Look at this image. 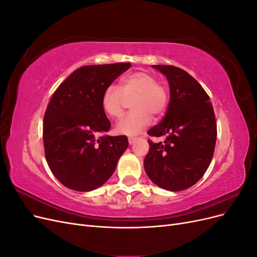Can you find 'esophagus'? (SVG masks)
I'll use <instances>...</instances> for the list:
<instances>
[{"mask_svg":"<svg viewBox=\"0 0 257 257\" xmlns=\"http://www.w3.org/2000/svg\"><path fill=\"white\" fill-rule=\"evenodd\" d=\"M137 141V137H128V144L133 145Z\"/></svg>","mask_w":257,"mask_h":257,"instance_id":"34e87169","label":"esophagus"}]
</instances>
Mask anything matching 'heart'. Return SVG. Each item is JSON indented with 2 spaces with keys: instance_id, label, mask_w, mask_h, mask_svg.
Instances as JSON below:
<instances>
[{
  "instance_id": "1",
  "label": "heart",
  "mask_w": 257,
  "mask_h": 257,
  "mask_svg": "<svg viewBox=\"0 0 257 257\" xmlns=\"http://www.w3.org/2000/svg\"><path fill=\"white\" fill-rule=\"evenodd\" d=\"M132 100L131 111L118 121L115 132L123 135H136L151 122L152 114L160 116L165 111L168 93L164 85L149 73L134 72L123 77L120 89L108 85L102 95V107L111 118L122 115L126 100Z\"/></svg>"
}]
</instances>
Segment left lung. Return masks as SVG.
Returning <instances> with one entry per match:
<instances>
[{"mask_svg": "<svg viewBox=\"0 0 257 257\" xmlns=\"http://www.w3.org/2000/svg\"><path fill=\"white\" fill-rule=\"evenodd\" d=\"M166 76L170 99L164 119L148 131L164 141H149L144 161L150 180L167 191H182L204 176L212 160L216 123L210 97L183 69L173 65H152Z\"/></svg>", "mask_w": 257, "mask_h": 257, "instance_id": "obj_1", "label": "left lung"}]
</instances>
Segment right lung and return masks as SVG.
Masks as SVG:
<instances>
[{"instance_id":"right-lung-1","label":"right lung","mask_w":257,"mask_h":257,"mask_svg":"<svg viewBox=\"0 0 257 257\" xmlns=\"http://www.w3.org/2000/svg\"><path fill=\"white\" fill-rule=\"evenodd\" d=\"M131 63L76 69L53 93L44 115L45 155L52 174L66 188L93 191L109 179L128 147L126 136H105L110 128L102 107L104 90Z\"/></svg>"}]
</instances>
